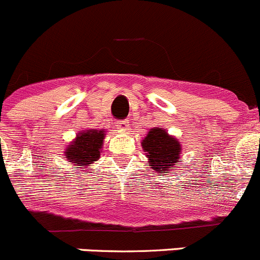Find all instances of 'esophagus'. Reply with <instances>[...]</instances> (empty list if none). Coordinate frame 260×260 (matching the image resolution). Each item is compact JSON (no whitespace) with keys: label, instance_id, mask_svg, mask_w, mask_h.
Segmentation results:
<instances>
[{"label":"esophagus","instance_id":"obj_1","mask_svg":"<svg viewBox=\"0 0 260 260\" xmlns=\"http://www.w3.org/2000/svg\"><path fill=\"white\" fill-rule=\"evenodd\" d=\"M128 119H120L117 122V125L120 129H128Z\"/></svg>","mask_w":260,"mask_h":260}]
</instances>
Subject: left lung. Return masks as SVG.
Segmentation results:
<instances>
[{
  "mask_svg": "<svg viewBox=\"0 0 260 260\" xmlns=\"http://www.w3.org/2000/svg\"><path fill=\"white\" fill-rule=\"evenodd\" d=\"M142 148L148 158L147 165L159 174H167V170L180 161L181 143L164 128L149 129L142 141Z\"/></svg>",
  "mask_w": 260,
  "mask_h": 260,
  "instance_id": "left-lung-1",
  "label": "left lung"
}]
</instances>
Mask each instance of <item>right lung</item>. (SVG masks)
Wrapping results in <instances>:
<instances>
[{
	"label": "right lung",
	"instance_id": "right-lung-1",
	"mask_svg": "<svg viewBox=\"0 0 260 260\" xmlns=\"http://www.w3.org/2000/svg\"><path fill=\"white\" fill-rule=\"evenodd\" d=\"M104 135V129H86L78 133L77 138L68 145L64 152L65 158L78 166L74 170H79L80 166L86 169L101 157Z\"/></svg>",
	"mask_w": 260,
	"mask_h": 260
}]
</instances>
